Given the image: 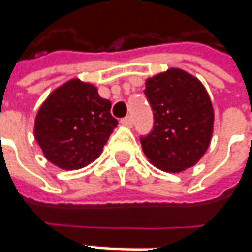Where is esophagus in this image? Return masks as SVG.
I'll list each match as a JSON object with an SVG mask.
<instances>
[{
  "label": "esophagus",
  "mask_w": 252,
  "mask_h": 252,
  "mask_svg": "<svg viewBox=\"0 0 252 252\" xmlns=\"http://www.w3.org/2000/svg\"><path fill=\"white\" fill-rule=\"evenodd\" d=\"M121 124L126 126H132V117H131V116H126V117H124L123 120H121Z\"/></svg>",
  "instance_id": "1"
}]
</instances>
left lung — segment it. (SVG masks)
Returning <instances> with one entry per match:
<instances>
[{
  "label": "left lung",
  "instance_id": "obj_1",
  "mask_svg": "<svg viewBox=\"0 0 252 252\" xmlns=\"http://www.w3.org/2000/svg\"><path fill=\"white\" fill-rule=\"evenodd\" d=\"M145 96L153 111V129L141 136L143 153L158 169L180 173L195 166L209 148L213 107L195 76L170 68L146 79Z\"/></svg>",
  "mask_w": 252,
  "mask_h": 252
}]
</instances>
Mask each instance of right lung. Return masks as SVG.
<instances>
[{"instance_id":"obj_1","label":"right lung","mask_w":252,"mask_h":252,"mask_svg":"<svg viewBox=\"0 0 252 252\" xmlns=\"http://www.w3.org/2000/svg\"><path fill=\"white\" fill-rule=\"evenodd\" d=\"M110 109V100L92 83L71 79L57 88L34 120V138L46 159L64 170L96 160L118 124Z\"/></svg>"}]
</instances>
